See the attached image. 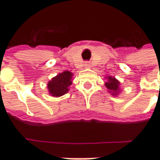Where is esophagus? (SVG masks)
<instances>
[{"label":"esophagus","instance_id":"obj_1","mask_svg":"<svg viewBox=\"0 0 160 160\" xmlns=\"http://www.w3.org/2000/svg\"><path fill=\"white\" fill-rule=\"evenodd\" d=\"M90 63L89 62H86V64H85V67H86V68H90Z\"/></svg>","mask_w":160,"mask_h":160}]
</instances>
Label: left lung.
<instances>
[{"mask_svg": "<svg viewBox=\"0 0 160 160\" xmlns=\"http://www.w3.org/2000/svg\"><path fill=\"white\" fill-rule=\"evenodd\" d=\"M105 79H107V81L104 83L105 87L108 89V92L112 95V96H118L121 92L120 89V82L119 80H117L115 77L106 76Z\"/></svg>", "mask_w": 160, "mask_h": 160, "instance_id": "8db88e82", "label": "left lung"}]
</instances>
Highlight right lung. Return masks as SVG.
<instances>
[{
  "label": "right lung",
  "instance_id": "obj_1",
  "mask_svg": "<svg viewBox=\"0 0 160 160\" xmlns=\"http://www.w3.org/2000/svg\"><path fill=\"white\" fill-rule=\"evenodd\" d=\"M73 74L69 71H64L53 77L47 84L49 93L52 97H61L69 91Z\"/></svg>",
  "mask_w": 160,
  "mask_h": 160
}]
</instances>
